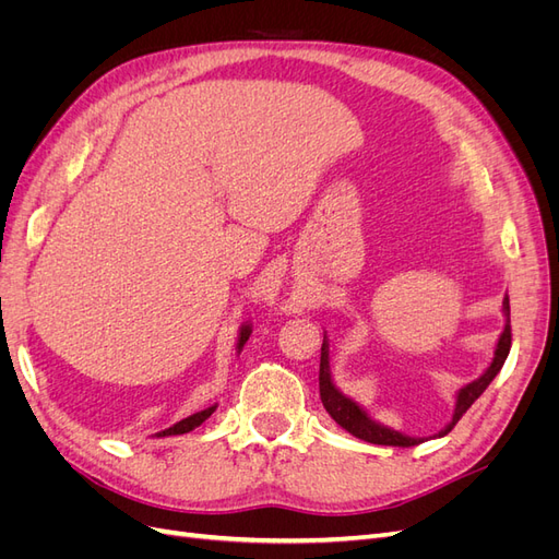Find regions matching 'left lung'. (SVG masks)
I'll use <instances>...</instances> for the list:
<instances>
[{
  "mask_svg": "<svg viewBox=\"0 0 559 559\" xmlns=\"http://www.w3.org/2000/svg\"><path fill=\"white\" fill-rule=\"evenodd\" d=\"M503 314H506V326L499 335L492 364L487 366V370L478 380L468 382L466 386L460 389V392H456V403H454V413H452L450 425L438 431L436 436H445V433L452 431L456 421H460L462 415L471 408L473 401H476L489 386V382L497 378L506 357H509V352H511V306H509V296L503 298ZM319 396H321V403H324L326 413L337 421V425H341L345 431H349L352 436L361 438V441L376 443V445H399V448H411V445H417V443L425 441V438H411V436H405L401 431H394V429L380 425V421H376V419H370L357 401L347 399L341 392V389L333 384L331 366H329V341H326V335H324V343H321V359H319Z\"/></svg>",
  "mask_w": 559,
  "mask_h": 559,
  "instance_id": "8db88e82",
  "label": "left lung"
}]
</instances>
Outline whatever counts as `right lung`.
I'll return each instance as SVG.
<instances>
[{
    "label": "right lung",
    "instance_id": "add662e5",
    "mask_svg": "<svg viewBox=\"0 0 559 559\" xmlns=\"http://www.w3.org/2000/svg\"><path fill=\"white\" fill-rule=\"evenodd\" d=\"M249 335H251V324H242V329H240V335H238V354L242 352V347H245V343L249 341ZM216 411V405H210V408H205V411H200V413H193V415H189L186 419H181V421H177V425H173L170 429H165V431H160V433H156V436H179V433H189V431H193L195 427H200L202 421H205L212 413Z\"/></svg>",
    "mask_w": 559,
    "mask_h": 559
}]
</instances>
